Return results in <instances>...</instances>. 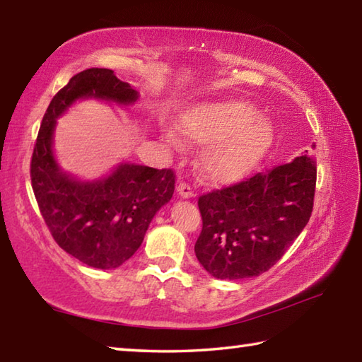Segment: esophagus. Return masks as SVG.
<instances>
[{"label": "esophagus", "mask_w": 362, "mask_h": 362, "mask_svg": "<svg viewBox=\"0 0 362 362\" xmlns=\"http://www.w3.org/2000/svg\"><path fill=\"white\" fill-rule=\"evenodd\" d=\"M177 194H179L180 197H193L194 196V191L193 188H191L189 183L187 182H180L179 185H177Z\"/></svg>", "instance_id": "esophagus-1"}]
</instances>
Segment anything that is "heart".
<instances>
[{"label":"heart","instance_id":"heart-1","mask_svg":"<svg viewBox=\"0 0 362 362\" xmlns=\"http://www.w3.org/2000/svg\"><path fill=\"white\" fill-rule=\"evenodd\" d=\"M179 129L189 141L209 144L202 156L204 174L221 183L249 174L274 140L272 122L252 104L236 99L189 107Z\"/></svg>","mask_w":362,"mask_h":362}]
</instances>
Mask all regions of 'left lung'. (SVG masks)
I'll return each instance as SVG.
<instances>
[{
	"label": "left lung",
	"mask_w": 362,
	"mask_h": 362,
	"mask_svg": "<svg viewBox=\"0 0 362 362\" xmlns=\"http://www.w3.org/2000/svg\"><path fill=\"white\" fill-rule=\"evenodd\" d=\"M316 177L305 151L289 163L202 194V232L194 244L199 263L221 280L269 271L308 224Z\"/></svg>",
	"instance_id": "1"
}]
</instances>
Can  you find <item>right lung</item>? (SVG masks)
Listing matches in <instances>:
<instances>
[{
  "mask_svg": "<svg viewBox=\"0 0 362 362\" xmlns=\"http://www.w3.org/2000/svg\"><path fill=\"white\" fill-rule=\"evenodd\" d=\"M136 101V90L107 68L78 73L57 91L38 130L30 182L46 227L66 253L96 269H115L134 255L146 230L174 194L173 169L122 163L103 180L78 182L64 174L52 156L56 119L76 99Z\"/></svg>",
  "mask_w": 362,
  "mask_h": 362,
  "instance_id": "1",
  "label": "right lung"
}]
</instances>
